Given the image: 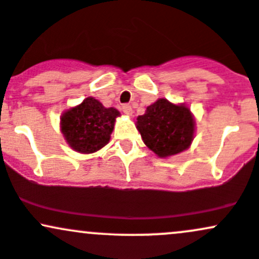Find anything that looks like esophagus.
<instances>
[{
  "instance_id": "esophagus-1",
  "label": "esophagus",
  "mask_w": 259,
  "mask_h": 259,
  "mask_svg": "<svg viewBox=\"0 0 259 259\" xmlns=\"http://www.w3.org/2000/svg\"><path fill=\"white\" fill-rule=\"evenodd\" d=\"M122 111H123L124 115H127V116H132V113H133L132 107H131L130 105H123V106H122Z\"/></svg>"
}]
</instances>
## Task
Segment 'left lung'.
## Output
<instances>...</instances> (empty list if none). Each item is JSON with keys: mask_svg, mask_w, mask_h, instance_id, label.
<instances>
[{"mask_svg": "<svg viewBox=\"0 0 259 259\" xmlns=\"http://www.w3.org/2000/svg\"><path fill=\"white\" fill-rule=\"evenodd\" d=\"M136 127L144 144L159 158L186 151L195 136V118L184 104L158 99L138 116Z\"/></svg>", "mask_w": 259, "mask_h": 259, "instance_id": "8db88e82", "label": "left lung"}]
</instances>
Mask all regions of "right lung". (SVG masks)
<instances>
[{
  "label": "right lung",
  "mask_w": 259,
  "mask_h": 259,
  "mask_svg": "<svg viewBox=\"0 0 259 259\" xmlns=\"http://www.w3.org/2000/svg\"><path fill=\"white\" fill-rule=\"evenodd\" d=\"M121 113L115 107H105L95 97L64 111L60 131L71 149L81 154L95 153L110 142L116 118Z\"/></svg>",
  "instance_id": "right-lung-1"
}]
</instances>
